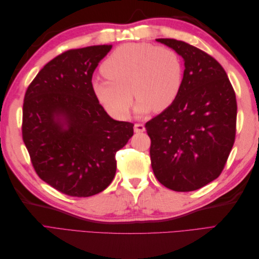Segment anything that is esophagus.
Segmentation results:
<instances>
[{
	"label": "esophagus",
	"instance_id": "1",
	"mask_svg": "<svg viewBox=\"0 0 259 259\" xmlns=\"http://www.w3.org/2000/svg\"><path fill=\"white\" fill-rule=\"evenodd\" d=\"M135 133H143L145 131V125L143 123H136L134 125Z\"/></svg>",
	"mask_w": 259,
	"mask_h": 259
}]
</instances>
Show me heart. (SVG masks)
<instances>
[{"label": "heart", "mask_w": 259, "mask_h": 259, "mask_svg": "<svg viewBox=\"0 0 259 259\" xmlns=\"http://www.w3.org/2000/svg\"><path fill=\"white\" fill-rule=\"evenodd\" d=\"M107 79L93 81L99 103L116 119L127 117L137 97L136 111H163L182 89L183 62L169 48L150 43H126L116 48L101 67Z\"/></svg>", "instance_id": "obj_1"}]
</instances>
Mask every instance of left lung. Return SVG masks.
Wrapping results in <instances>:
<instances>
[{"label":"left lung","mask_w":259,"mask_h":259,"mask_svg":"<svg viewBox=\"0 0 259 259\" xmlns=\"http://www.w3.org/2000/svg\"><path fill=\"white\" fill-rule=\"evenodd\" d=\"M185 60L175 101L145 125L159 182L174 191L200 189L226 165L236 139V93L219 62L200 49L174 38H156Z\"/></svg>","instance_id":"8db88e82"}]
</instances>
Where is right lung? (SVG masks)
<instances>
[{
  "label": "right lung",
  "instance_id": "obj_1",
  "mask_svg": "<svg viewBox=\"0 0 259 259\" xmlns=\"http://www.w3.org/2000/svg\"><path fill=\"white\" fill-rule=\"evenodd\" d=\"M111 48L58 55L36 74L23 99L22 139L34 170L70 197L104 191L115 175V153L134 134V124L109 116L93 91V73Z\"/></svg>",
  "mask_w": 259,
  "mask_h": 259
}]
</instances>
